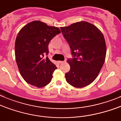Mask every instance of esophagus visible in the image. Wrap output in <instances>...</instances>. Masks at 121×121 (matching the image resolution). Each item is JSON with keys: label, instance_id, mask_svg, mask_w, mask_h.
Segmentation results:
<instances>
[{"label": "esophagus", "instance_id": "34e87169", "mask_svg": "<svg viewBox=\"0 0 121 121\" xmlns=\"http://www.w3.org/2000/svg\"><path fill=\"white\" fill-rule=\"evenodd\" d=\"M64 62V61H58L59 64H62V63Z\"/></svg>", "mask_w": 121, "mask_h": 121}]
</instances>
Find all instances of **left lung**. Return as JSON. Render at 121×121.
Instances as JSON below:
<instances>
[{"label":"left lung","instance_id":"obj_1","mask_svg":"<svg viewBox=\"0 0 121 121\" xmlns=\"http://www.w3.org/2000/svg\"><path fill=\"white\" fill-rule=\"evenodd\" d=\"M68 42L73 59H68L70 71L65 73L68 83L82 88L95 80L104 64L106 46L104 35L95 25L86 21L60 27Z\"/></svg>","mask_w":121,"mask_h":121}]
</instances>
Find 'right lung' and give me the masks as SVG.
<instances>
[{
  "mask_svg": "<svg viewBox=\"0 0 121 121\" xmlns=\"http://www.w3.org/2000/svg\"><path fill=\"white\" fill-rule=\"evenodd\" d=\"M60 33L59 28L40 21L26 24L18 33L15 55L20 74L27 83L41 88L49 84L56 65L48 57L50 40Z\"/></svg>",
  "mask_w": 121,
  "mask_h": 121,
  "instance_id": "1",
  "label": "right lung"
}]
</instances>
